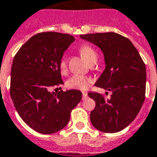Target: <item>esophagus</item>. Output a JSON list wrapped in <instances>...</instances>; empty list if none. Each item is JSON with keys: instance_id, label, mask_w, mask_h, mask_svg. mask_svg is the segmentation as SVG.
Returning <instances> with one entry per match:
<instances>
[{"instance_id": "1", "label": "esophagus", "mask_w": 157, "mask_h": 157, "mask_svg": "<svg viewBox=\"0 0 157 157\" xmlns=\"http://www.w3.org/2000/svg\"><path fill=\"white\" fill-rule=\"evenodd\" d=\"M82 95H83V98H86V97H87V92H82Z\"/></svg>"}]
</instances>
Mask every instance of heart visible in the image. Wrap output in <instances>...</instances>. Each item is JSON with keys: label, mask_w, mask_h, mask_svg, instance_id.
I'll list each match as a JSON object with an SVG mask.
<instances>
[{"label": "heart", "mask_w": 157, "mask_h": 157, "mask_svg": "<svg viewBox=\"0 0 157 157\" xmlns=\"http://www.w3.org/2000/svg\"><path fill=\"white\" fill-rule=\"evenodd\" d=\"M79 52L82 57L90 64L94 63L97 59V52L91 45L84 44L80 46ZM59 70L62 73H65L67 71V59L66 56L62 57L59 60ZM91 83H92V78L90 77L83 76L80 74H75L67 80L66 85H67V87L70 89L85 91L89 87L90 84Z\"/></svg>", "instance_id": "1"}]
</instances>
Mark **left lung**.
<instances>
[{"mask_svg":"<svg viewBox=\"0 0 157 157\" xmlns=\"http://www.w3.org/2000/svg\"><path fill=\"white\" fill-rule=\"evenodd\" d=\"M80 37L104 52L105 69L95 86L111 91L109 98L98 92L88 93L96 103L90 114L91 124L102 132H118L135 119L144 102V62L130 40L118 33H96Z\"/></svg>","mask_w":157,"mask_h":157,"instance_id":"1","label":"left lung"}]
</instances>
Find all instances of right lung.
Wrapping results in <instances>:
<instances>
[{"label":"right lung","mask_w":157,"mask_h":157,"mask_svg":"<svg viewBox=\"0 0 157 157\" xmlns=\"http://www.w3.org/2000/svg\"><path fill=\"white\" fill-rule=\"evenodd\" d=\"M74 40L67 33H40L13 58L10 96L22 120L39 133L52 134L62 130L82 98L78 90L50 91L51 87L63 84L59 60Z\"/></svg>","instance_id":"obj_1"}]
</instances>
